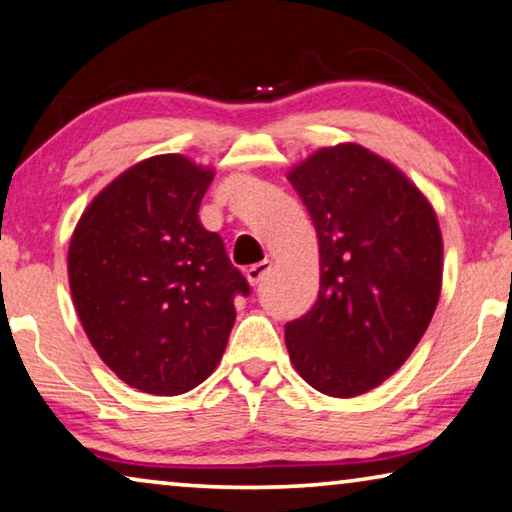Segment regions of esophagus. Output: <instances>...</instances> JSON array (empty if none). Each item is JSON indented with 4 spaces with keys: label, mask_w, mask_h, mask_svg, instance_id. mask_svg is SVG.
<instances>
[{
    "label": "esophagus",
    "mask_w": 512,
    "mask_h": 512,
    "mask_svg": "<svg viewBox=\"0 0 512 512\" xmlns=\"http://www.w3.org/2000/svg\"><path fill=\"white\" fill-rule=\"evenodd\" d=\"M269 271H271V262H269V259H264V262L250 266V269L246 271V278H248L250 285L257 287V285H262V280L266 276H269Z\"/></svg>",
    "instance_id": "esophagus-1"
}]
</instances>
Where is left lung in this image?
Segmentation results:
<instances>
[{
	"mask_svg": "<svg viewBox=\"0 0 512 512\" xmlns=\"http://www.w3.org/2000/svg\"><path fill=\"white\" fill-rule=\"evenodd\" d=\"M319 239L317 301L285 324L294 368L319 393L354 398L414 352L441 292V232L421 190L358 144L289 172Z\"/></svg>",
	"mask_w": 512,
	"mask_h": 512,
	"instance_id": "obj_1",
	"label": "left lung"
}]
</instances>
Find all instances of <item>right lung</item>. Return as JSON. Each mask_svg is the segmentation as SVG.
<instances>
[{"label":"right lung","mask_w":512,"mask_h":512,"mask_svg":"<svg viewBox=\"0 0 512 512\" xmlns=\"http://www.w3.org/2000/svg\"><path fill=\"white\" fill-rule=\"evenodd\" d=\"M213 170L179 154L142 160L94 197L68 248L75 310L103 363L151 395L207 379L250 285L197 218Z\"/></svg>","instance_id":"add662e5"}]
</instances>
